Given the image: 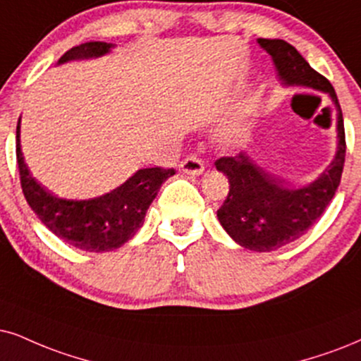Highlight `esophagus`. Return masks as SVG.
Masks as SVG:
<instances>
[{"mask_svg": "<svg viewBox=\"0 0 361 361\" xmlns=\"http://www.w3.org/2000/svg\"><path fill=\"white\" fill-rule=\"evenodd\" d=\"M181 173L185 175H193V176H200L204 171V165L200 158H196L195 154H190L188 158H185L180 165Z\"/></svg>", "mask_w": 361, "mask_h": 361, "instance_id": "esophagus-1", "label": "esophagus"}]
</instances>
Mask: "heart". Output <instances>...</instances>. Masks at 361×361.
Segmentation results:
<instances>
[{
  "instance_id": "b5f03b06",
  "label": "heart",
  "mask_w": 361,
  "mask_h": 361,
  "mask_svg": "<svg viewBox=\"0 0 361 361\" xmlns=\"http://www.w3.org/2000/svg\"><path fill=\"white\" fill-rule=\"evenodd\" d=\"M250 133V121L245 116H241L236 120L233 125H230L225 131L221 133V147L225 148H235L238 145L248 138Z\"/></svg>"
}]
</instances>
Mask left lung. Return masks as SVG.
<instances>
[{
	"instance_id": "obj_1",
	"label": "left lung",
	"mask_w": 361,
	"mask_h": 361,
	"mask_svg": "<svg viewBox=\"0 0 361 361\" xmlns=\"http://www.w3.org/2000/svg\"><path fill=\"white\" fill-rule=\"evenodd\" d=\"M271 56L276 76L285 88L326 93L336 111V152L317 180L305 186H288L268 173L246 152L220 158L214 165L228 178L230 193L216 212L228 235L252 252H273L298 240L317 223L336 193L345 163L343 115L330 81L314 71L291 44L283 39L258 38Z\"/></svg>"
}]
</instances>
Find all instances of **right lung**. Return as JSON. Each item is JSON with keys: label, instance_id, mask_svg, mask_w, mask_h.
I'll list each match as a JSON object with an SVG mask.
<instances>
[{"label": "right lung", "instance_id": "obj_1", "mask_svg": "<svg viewBox=\"0 0 361 361\" xmlns=\"http://www.w3.org/2000/svg\"><path fill=\"white\" fill-rule=\"evenodd\" d=\"M113 48V43L90 41L68 49L56 65L102 58ZM20 130L21 116L16 126V159L26 202L51 233L83 252H111L133 238L161 185L175 175V170L143 168L102 196L90 200L58 198L31 176L21 152Z\"/></svg>", "mask_w": 361, "mask_h": 361}]
</instances>
